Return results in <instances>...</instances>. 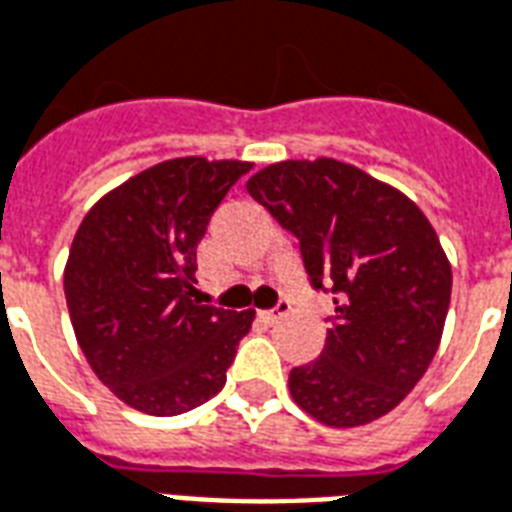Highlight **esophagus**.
Wrapping results in <instances>:
<instances>
[{
    "label": "esophagus",
    "instance_id": "1",
    "mask_svg": "<svg viewBox=\"0 0 512 512\" xmlns=\"http://www.w3.org/2000/svg\"><path fill=\"white\" fill-rule=\"evenodd\" d=\"M290 312H293V306L287 304V301H279L274 309H266V312L260 314H263V320H268V323H276V320H282V317H287Z\"/></svg>",
    "mask_w": 512,
    "mask_h": 512
}]
</instances>
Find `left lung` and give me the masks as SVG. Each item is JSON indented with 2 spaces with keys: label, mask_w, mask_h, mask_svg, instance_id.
Here are the masks:
<instances>
[{
  "label": "left lung",
  "mask_w": 512,
  "mask_h": 512,
  "mask_svg": "<svg viewBox=\"0 0 512 512\" xmlns=\"http://www.w3.org/2000/svg\"><path fill=\"white\" fill-rule=\"evenodd\" d=\"M249 195L290 230L336 314L317 361L295 366V404L333 429L391 412L429 369L453 274L426 214L391 184L320 157L257 170Z\"/></svg>",
  "instance_id": "8db88e82"
}]
</instances>
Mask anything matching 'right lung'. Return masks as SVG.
<instances>
[{
	"instance_id": "add662e5",
	"label": "right lung",
	"mask_w": 512,
	"mask_h": 512,
	"mask_svg": "<svg viewBox=\"0 0 512 512\" xmlns=\"http://www.w3.org/2000/svg\"><path fill=\"white\" fill-rule=\"evenodd\" d=\"M252 165L179 157L143 170L83 217L64 295L86 361L124 404L157 418L217 396L255 312L195 298L198 244Z\"/></svg>"
}]
</instances>
